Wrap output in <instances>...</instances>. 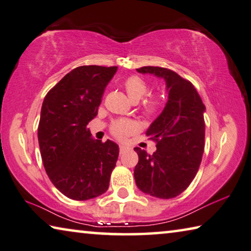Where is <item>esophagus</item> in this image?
Masks as SVG:
<instances>
[{"instance_id": "obj_1", "label": "esophagus", "mask_w": 251, "mask_h": 251, "mask_svg": "<svg viewBox=\"0 0 251 251\" xmlns=\"http://www.w3.org/2000/svg\"><path fill=\"white\" fill-rule=\"evenodd\" d=\"M128 150H130L129 147H126V146L121 145L120 146V155H122V153H125L126 151H128Z\"/></svg>"}]
</instances>
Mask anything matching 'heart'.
I'll return each instance as SVG.
<instances>
[{
    "label": "heart",
    "mask_w": 251,
    "mask_h": 251,
    "mask_svg": "<svg viewBox=\"0 0 251 251\" xmlns=\"http://www.w3.org/2000/svg\"><path fill=\"white\" fill-rule=\"evenodd\" d=\"M125 87L126 93H128L129 98L132 101H138L147 92V83L144 79L140 78L139 76H130L125 80ZM157 109V102L155 100H149L145 103V110L146 112L152 113L155 112ZM112 133L119 139H125L128 134H130L132 131L136 130V125L132 121L128 120V119H121V120L115 121L112 126H111Z\"/></svg>",
    "instance_id": "heart-1"
}]
</instances>
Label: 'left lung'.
<instances>
[{
    "label": "left lung",
    "instance_id": "obj_1",
    "mask_svg": "<svg viewBox=\"0 0 251 251\" xmlns=\"http://www.w3.org/2000/svg\"><path fill=\"white\" fill-rule=\"evenodd\" d=\"M140 74L163 78L168 100L146 134L157 141L148 155L136 147L139 161L134 179L139 190L158 199H173L188 187L199 171L204 151L205 106L188 80L167 68L145 66Z\"/></svg>",
    "mask_w": 251,
    "mask_h": 251
}]
</instances>
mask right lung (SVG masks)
<instances>
[{"instance_id": "1", "label": "right lung", "mask_w": 251, "mask_h": 251, "mask_svg": "<svg viewBox=\"0 0 251 251\" xmlns=\"http://www.w3.org/2000/svg\"><path fill=\"white\" fill-rule=\"evenodd\" d=\"M117 71L115 66L77 67L42 103L38 141L46 173L57 190L76 201L105 193L118 160L119 146L92 138L87 128Z\"/></svg>"}]
</instances>
